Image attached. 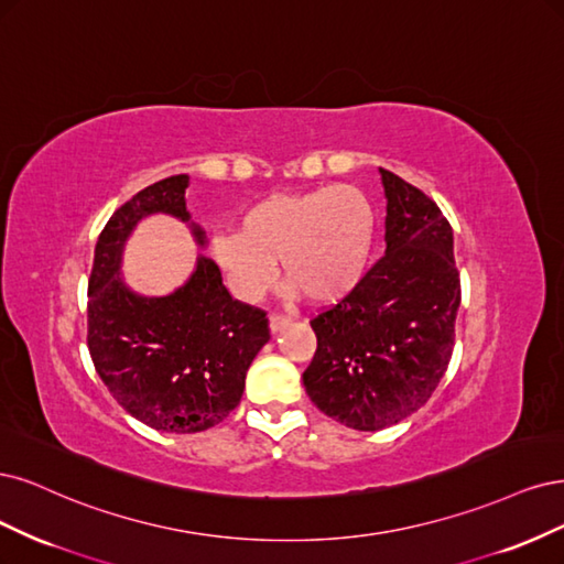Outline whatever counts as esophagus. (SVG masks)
<instances>
[{"instance_id":"obj_1","label":"esophagus","mask_w":564,"mask_h":564,"mask_svg":"<svg viewBox=\"0 0 564 564\" xmlns=\"http://www.w3.org/2000/svg\"><path fill=\"white\" fill-rule=\"evenodd\" d=\"M290 323H293V318L283 316V314H271V316H269V328H271V333L283 330L285 325H290Z\"/></svg>"}]
</instances>
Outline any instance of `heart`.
<instances>
[{
  "instance_id": "b5f03b06",
  "label": "heart",
  "mask_w": 564,
  "mask_h": 564,
  "mask_svg": "<svg viewBox=\"0 0 564 564\" xmlns=\"http://www.w3.org/2000/svg\"><path fill=\"white\" fill-rule=\"evenodd\" d=\"M375 210L356 187L271 194L252 204L239 231L213 236L210 256L241 300H258L276 279V260L293 290L314 304L347 297L366 274Z\"/></svg>"
}]
</instances>
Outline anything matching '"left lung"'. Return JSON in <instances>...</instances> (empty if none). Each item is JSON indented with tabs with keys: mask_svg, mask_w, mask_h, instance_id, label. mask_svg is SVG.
I'll return each mask as SVG.
<instances>
[{
	"mask_svg": "<svg viewBox=\"0 0 564 564\" xmlns=\"http://www.w3.org/2000/svg\"><path fill=\"white\" fill-rule=\"evenodd\" d=\"M379 173L387 252L312 318L318 344L302 375L312 403L356 431L393 426L426 405L449 366L462 302L445 215L403 177Z\"/></svg>",
	"mask_w": 564,
	"mask_h": 564,
	"instance_id": "8db88e82",
	"label": "left lung"
}]
</instances>
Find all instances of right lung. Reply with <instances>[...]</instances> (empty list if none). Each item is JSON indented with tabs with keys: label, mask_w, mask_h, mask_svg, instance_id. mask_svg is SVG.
Instances as JSON below:
<instances>
[{
	"label": "right lung",
	"mask_w": 564,
	"mask_h": 564,
	"mask_svg": "<svg viewBox=\"0 0 564 564\" xmlns=\"http://www.w3.org/2000/svg\"><path fill=\"white\" fill-rule=\"evenodd\" d=\"M189 175L144 187L107 220L88 279V351L117 403L142 424L196 433L241 403L246 372L269 341V318L234 300L217 264L198 256L185 285L144 297L123 283L121 252L142 217L166 213L189 223ZM198 246L204 231L189 225Z\"/></svg>",
	"instance_id": "obj_1"
}]
</instances>
